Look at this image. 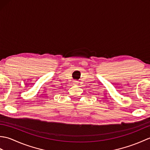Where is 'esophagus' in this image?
Segmentation results:
<instances>
[{
  "label": "esophagus",
  "mask_w": 150,
  "mask_h": 150,
  "mask_svg": "<svg viewBox=\"0 0 150 150\" xmlns=\"http://www.w3.org/2000/svg\"><path fill=\"white\" fill-rule=\"evenodd\" d=\"M74 82H75V83H77V81H74Z\"/></svg>",
  "instance_id": "34e87169"
}]
</instances>
